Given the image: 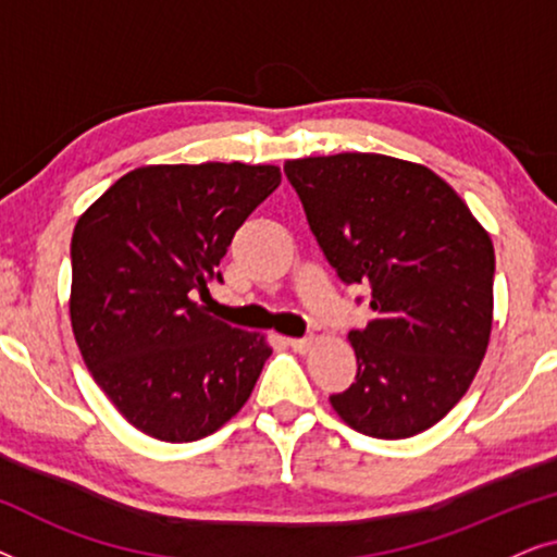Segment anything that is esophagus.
<instances>
[{
    "label": "esophagus",
    "mask_w": 557,
    "mask_h": 557,
    "mask_svg": "<svg viewBox=\"0 0 557 557\" xmlns=\"http://www.w3.org/2000/svg\"><path fill=\"white\" fill-rule=\"evenodd\" d=\"M288 345H292L294 352H299V355H307L309 349L314 347V339H311V337H294V339H288Z\"/></svg>",
    "instance_id": "obj_1"
}]
</instances>
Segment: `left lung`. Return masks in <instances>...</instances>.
Returning <instances> with one entry per match:
<instances>
[{
  "instance_id": "8db88e82",
  "label": "left lung",
  "mask_w": 557,
  "mask_h": 557,
  "mask_svg": "<svg viewBox=\"0 0 557 557\" xmlns=\"http://www.w3.org/2000/svg\"><path fill=\"white\" fill-rule=\"evenodd\" d=\"M322 253L345 284L372 288L375 317L349 332L357 377L330 403L349 429L408 438L469 391L494 311V246L429 166L345 151L288 159Z\"/></svg>"
}]
</instances>
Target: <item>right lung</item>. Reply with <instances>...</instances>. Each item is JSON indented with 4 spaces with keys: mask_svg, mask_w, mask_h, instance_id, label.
Returning a JSON list of instances; mask_svg holds the SVG:
<instances>
[{
    "mask_svg": "<svg viewBox=\"0 0 557 557\" xmlns=\"http://www.w3.org/2000/svg\"><path fill=\"white\" fill-rule=\"evenodd\" d=\"M281 185L273 164H147L75 223L71 324L83 362L121 416L187 444L231 421L271 345L210 317L193 296L246 218Z\"/></svg>",
    "mask_w": 557,
    "mask_h": 557,
    "instance_id": "obj_1",
    "label": "right lung"
}]
</instances>
